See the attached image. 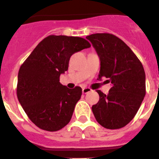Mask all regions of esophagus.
I'll use <instances>...</instances> for the list:
<instances>
[{
	"instance_id": "34e87169",
	"label": "esophagus",
	"mask_w": 159,
	"mask_h": 159,
	"mask_svg": "<svg viewBox=\"0 0 159 159\" xmlns=\"http://www.w3.org/2000/svg\"><path fill=\"white\" fill-rule=\"evenodd\" d=\"M91 89L89 88V87H84V88L82 89V92H83L84 94H86V93L91 92Z\"/></svg>"
}]
</instances>
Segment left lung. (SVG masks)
I'll list each match as a JSON object with an SVG mask.
<instances>
[{
	"label": "left lung",
	"mask_w": 159,
	"mask_h": 159,
	"mask_svg": "<svg viewBox=\"0 0 159 159\" xmlns=\"http://www.w3.org/2000/svg\"><path fill=\"white\" fill-rule=\"evenodd\" d=\"M100 59L98 79L112 83L109 94L100 90V100L92 106L95 119L107 129L127 125L137 113L145 95V73L135 53L123 41L110 33L86 37Z\"/></svg>",
	"instance_id": "left-lung-1"
}]
</instances>
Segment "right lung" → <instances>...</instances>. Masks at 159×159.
Returning <instances> with one entry per match:
<instances>
[{"instance_id": "obj_1", "label": "right lung", "mask_w": 159, "mask_h": 159, "mask_svg": "<svg viewBox=\"0 0 159 159\" xmlns=\"http://www.w3.org/2000/svg\"><path fill=\"white\" fill-rule=\"evenodd\" d=\"M91 47L82 37L50 35L40 42L19 68L17 97L29 119L39 128L56 131L70 122L82 88L59 82L72 55Z\"/></svg>"}]
</instances>
